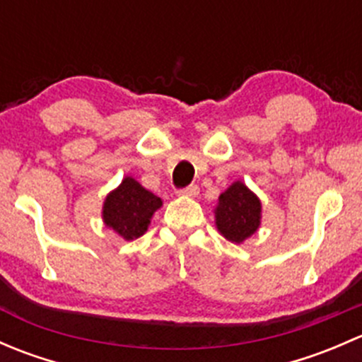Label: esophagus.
Instances as JSON below:
<instances>
[{
  "label": "esophagus",
  "mask_w": 362,
  "mask_h": 362,
  "mask_svg": "<svg viewBox=\"0 0 362 362\" xmlns=\"http://www.w3.org/2000/svg\"><path fill=\"white\" fill-rule=\"evenodd\" d=\"M178 194L180 196H187V198H196V196L199 194V189H198V185H187V187H184V189H178Z\"/></svg>",
  "instance_id": "esophagus-1"
}]
</instances>
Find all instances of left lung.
Here are the masks:
<instances>
[{"mask_svg": "<svg viewBox=\"0 0 362 362\" xmlns=\"http://www.w3.org/2000/svg\"><path fill=\"white\" fill-rule=\"evenodd\" d=\"M217 229L233 243H242L261 224V202L242 182H235L218 196L215 210Z\"/></svg>", "mask_w": 362, "mask_h": 362, "instance_id": "8db88e82", "label": "left lung"}]
</instances>
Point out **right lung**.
<instances>
[{
    "mask_svg": "<svg viewBox=\"0 0 362 362\" xmlns=\"http://www.w3.org/2000/svg\"><path fill=\"white\" fill-rule=\"evenodd\" d=\"M160 204V198L141 187L134 178L126 177L105 199L103 221L124 240H136L147 231L152 214Z\"/></svg>",
    "mask_w": 362,
    "mask_h": 362,
    "instance_id": "obj_1",
    "label": "right lung"
}]
</instances>
